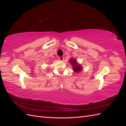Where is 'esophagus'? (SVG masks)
<instances>
[{
    "instance_id": "34e87169",
    "label": "esophagus",
    "mask_w": 126,
    "mask_h": 126,
    "mask_svg": "<svg viewBox=\"0 0 126 126\" xmlns=\"http://www.w3.org/2000/svg\"><path fill=\"white\" fill-rule=\"evenodd\" d=\"M58 59H59V60L62 61V60H63V57H62H62H59Z\"/></svg>"
}]
</instances>
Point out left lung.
Segmentation results:
<instances>
[{"mask_svg": "<svg viewBox=\"0 0 126 126\" xmlns=\"http://www.w3.org/2000/svg\"><path fill=\"white\" fill-rule=\"evenodd\" d=\"M69 62L72 64V67H73V70L75 71H76V72H79V71H80V70H81V67L78 64L75 59H71Z\"/></svg>", "mask_w": 126, "mask_h": 126, "instance_id": "1", "label": "left lung"}]
</instances>
